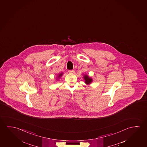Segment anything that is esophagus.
Masks as SVG:
<instances>
[{"instance_id":"obj_1","label":"esophagus","mask_w":147,"mask_h":147,"mask_svg":"<svg viewBox=\"0 0 147 147\" xmlns=\"http://www.w3.org/2000/svg\"><path fill=\"white\" fill-rule=\"evenodd\" d=\"M74 72V70H69V73H73Z\"/></svg>"}]
</instances>
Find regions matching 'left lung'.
Listing matches in <instances>:
<instances>
[{
    "label": "left lung",
    "instance_id": "1",
    "mask_svg": "<svg viewBox=\"0 0 147 147\" xmlns=\"http://www.w3.org/2000/svg\"><path fill=\"white\" fill-rule=\"evenodd\" d=\"M84 78L85 80V83L86 84H91L92 82H93L92 78L91 77H89L87 75H84Z\"/></svg>",
    "mask_w": 147,
    "mask_h": 147
}]
</instances>
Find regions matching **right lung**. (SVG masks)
<instances>
[{"instance_id": "obj_1", "label": "right lung", "mask_w": 147, "mask_h": 147, "mask_svg": "<svg viewBox=\"0 0 147 147\" xmlns=\"http://www.w3.org/2000/svg\"><path fill=\"white\" fill-rule=\"evenodd\" d=\"M63 73H59V75H58V76H57V77H58V78H60V77H61V76L63 75Z\"/></svg>"}]
</instances>
